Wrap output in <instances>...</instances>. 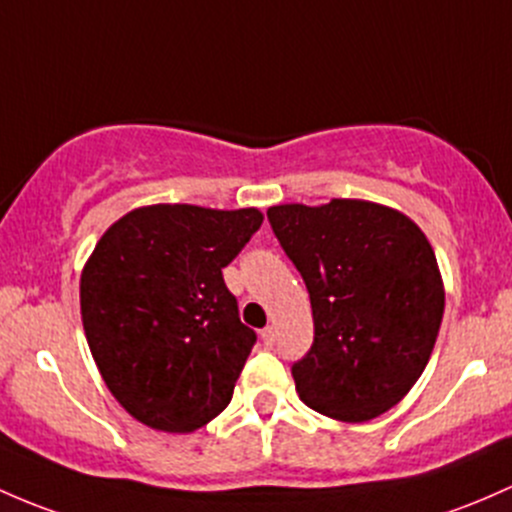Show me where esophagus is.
Listing matches in <instances>:
<instances>
[{"mask_svg": "<svg viewBox=\"0 0 512 512\" xmlns=\"http://www.w3.org/2000/svg\"><path fill=\"white\" fill-rule=\"evenodd\" d=\"M261 340H263V345L271 347L273 342H276V328H273V325H268V328H263V330H261Z\"/></svg>", "mask_w": 512, "mask_h": 512, "instance_id": "esophagus-1", "label": "esophagus"}]
</instances>
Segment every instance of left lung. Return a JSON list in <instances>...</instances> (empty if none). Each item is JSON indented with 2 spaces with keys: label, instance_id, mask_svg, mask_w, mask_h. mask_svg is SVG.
I'll list each match as a JSON object with an SVG mask.
<instances>
[{
  "label": "left lung",
  "instance_id": "left-lung-1",
  "mask_svg": "<svg viewBox=\"0 0 512 512\" xmlns=\"http://www.w3.org/2000/svg\"><path fill=\"white\" fill-rule=\"evenodd\" d=\"M278 244L303 276L315 337L291 372L310 409L370 421L424 372L444 318V283L424 231L360 199L268 209Z\"/></svg>",
  "mask_w": 512,
  "mask_h": 512
}]
</instances>
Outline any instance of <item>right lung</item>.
I'll return each mask as SVG.
<instances>
[{
    "instance_id": "add662e5",
    "label": "right lung",
    "mask_w": 512,
    "mask_h": 512,
    "mask_svg": "<svg viewBox=\"0 0 512 512\" xmlns=\"http://www.w3.org/2000/svg\"><path fill=\"white\" fill-rule=\"evenodd\" d=\"M258 209L155 204L115 221L81 276L88 347L125 412L187 434L226 409L256 333L239 318L229 266Z\"/></svg>"
}]
</instances>
